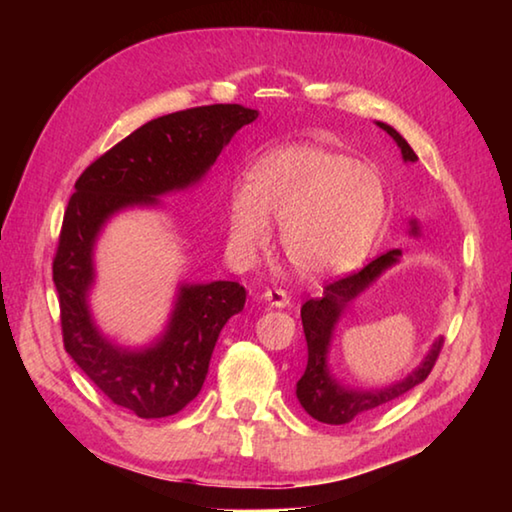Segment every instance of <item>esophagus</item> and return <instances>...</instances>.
I'll return each mask as SVG.
<instances>
[{
    "mask_svg": "<svg viewBox=\"0 0 512 512\" xmlns=\"http://www.w3.org/2000/svg\"><path fill=\"white\" fill-rule=\"evenodd\" d=\"M262 298L268 302V307L275 309H287L291 305V298L287 296V291L282 289H266Z\"/></svg>",
    "mask_w": 512,
    "mask_h": 512,
    "instance_id": "esophagus-1",
    "label": "esophagus"
}]
</instances>
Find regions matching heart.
Segmentation results:
<instances>
[{
    "mask_svg": "<svg viewBox=\"0 0 512 512\" xmlns=\"http://www.w3.org/2000/svg\"><path fill=\"white\" fill-rule=\"evenodd\" d=\"M228 241L253 259L280 223V241L305 275L357 268L375 248L388 219V187L370 162L314 144L266 153L250 169L248 187L228 198Z\"/></svg>",
    "mask_w": 512,
    "mask_h": 512,
    "instance_id": "obj_1",
    "label": "heart"
}]
</instances>
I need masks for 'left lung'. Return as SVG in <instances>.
<instances>
[{"instance_id": "1", "label": "left lung", "mask_w": 512, "mask_h": 512, "mask_svg": "<svg viewBox=\"0 0 512 512\" xmlns=\"http://www.w3.org/2000/svg\"><path fill=\"white\" fill-rule=\"evenodd\" d=\"M377 126L393 137L397 149L402 151L404 162H418V155L413 153L409 142H406L393 126L384 124V121H377ZM420 235V221L411 219L409 237L418 239ZM400 257V248L388 250L386 255L372 259V262L366 268H361L359 273L343 277L339 282L327 284L323 296L311 298L302 305L300 318L307 339V368L296 384V397L302 404V409H305L314 420L325 424H348L361 413H368L372 409H377V406H384L397 400V397L409 393L413 386L422 384V381L429 377L433 363H436L440 354V348H443V336H438V339L429 345L427 354H424L418 366H415L409 375L386 386H348L334 375L332 366H329V350H332L336 325L341 323L343 314L352 307L354 300L363 296V293L388 271V268L400 264Z\"/></svg>"}]
</instances>
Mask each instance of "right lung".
Wrapping results in <instances>:
<instances>
[{
  "instance_id": "right-lung-1",
  "label": "right lung",
  "mask_w": 512,
  "mask_h": 512,
  "mask_svg": "<svg viewBox=\"0 0 512 512\" xmlns=\"http://www.w3.org/2000/svg\"><path fill=\"white\" fill-rule=\"evenodd\" d=\"M259 112L216 103L171 112L137 128L76 180L69 198L54 284L65 350L99 391L137 418H167L201 393L219 334L246 305L239 282L180 280L162 332L144 345L112 339L94 318L97 241L128 210H162L164 196L203 183L241 126Z\"/></svg>"
}]
</instances>
